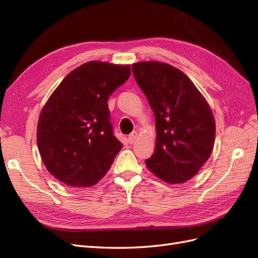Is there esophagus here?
Instances as JSON below:
<instances>
[{"mask_svg":"<svg viewBox=\"0 0 258 258\" xmlns=\"http://www.w3.org/2000/svg\"><path fill=\"white\" fill-rule=\"evenodd\" d=\"M137 138H138V132H132V134L128 137V142H129L130 144H132V143H134V142L136 141Z\"/></svg>","mask_w":258,"mask_h":258,"instance_id":"obj_1","label":"esophagus"}]
</instances>
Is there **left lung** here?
Instances as JSON below:
<instances>
[{
    "label": "left lung",
    "instance_id": "1",
    "mask_svg": "<svg viewBox=\"0 0 258 258\" xmlns=\"http://www.w3.org/2000/svg\"><path fill=\"white\" fill-rule=\"evenodd\" d=\"M132 72L155 114L156 146L145 160L146 167L163 182L185 183L198 173L213 151V113L178 69L144 61L132 64Z\"/></svg>",
    "mask_w": 258,
    "mask_h": 258
}]
</instances>
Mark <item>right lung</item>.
Listing matches in <instances>:
<instances>
[{
  "label": "right lung",
  "instance_id": "1",
  "mask_svg": "<svg viewBox=\"0 0 258 258\" xmlns=\"http://www.w3.org/2000/svg\"><path fill=\"white\" fill-rule=\"evenodd\" d=\"M130 73V66L89 61L67 75L45 103L37 147L60 182L90 187L112 166L122 144L113 135L107 100Z\"/></svg>",
  "mask_w": 258,
  "mask_h": 258
}]
</instances>
